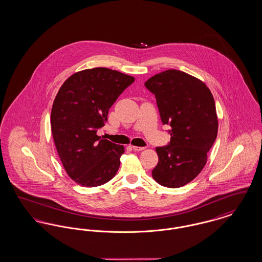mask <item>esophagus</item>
Masks as SVG:
<instances>
[{"label": "esophagus", "mask_w": 262, "mask_h": 262, "mask_svg": "<svg viewBox=\"0 0 262 262\" xmlns=\"http://www.w3.org/2000/svg\"><path fill=\"white\" fill-rule=\"evenodd\" d=\"M133 149L135 151H141V150L145 149V147H139V146H133Z\"/></svg>", "instance_id": "34e87169"}]
</instances>
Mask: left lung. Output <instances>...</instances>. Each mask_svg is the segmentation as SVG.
Here are the masks:
<instances>
[{"label": "left lung", "mask_w": 262, "mask_h": 262, "mask_svg": "<svg viewBox=\"0 0 262 262\" xmlns=\"http://www.w3.org/2000/svg\"><path fill=\"white\" fill-rule=\"evenodd\" d=\"M144 85L155 95L163 125L172 127L168 145L156 147L159 161L152 177L163 187H183L201 172L217 137L211 91L200 79L178 70L155 75Z\"/></svg>", "instance_id": "1"}]
</instances>
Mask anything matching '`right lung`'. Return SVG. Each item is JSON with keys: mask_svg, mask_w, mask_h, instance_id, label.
I'll list each match as a JSON object with an SVG mask.
<instances>
[{"mask_svg": "<svg viewBox=\"0 0 262 262\" xmlns=\"http://www.w3.org/2000/svg\"><path fill=\"white\" fill-rule=\"evenodd\" d=\"M135 78L107 68L84 70L60 88L51 112L55 145L68 174L79 186L98 187L112 180L125 147L97 136L109 109Z\"/></svg>", "mask_w": 262, "mask_h": 262, "instance_id": "1", "label": "right lung"}]
</instances>
